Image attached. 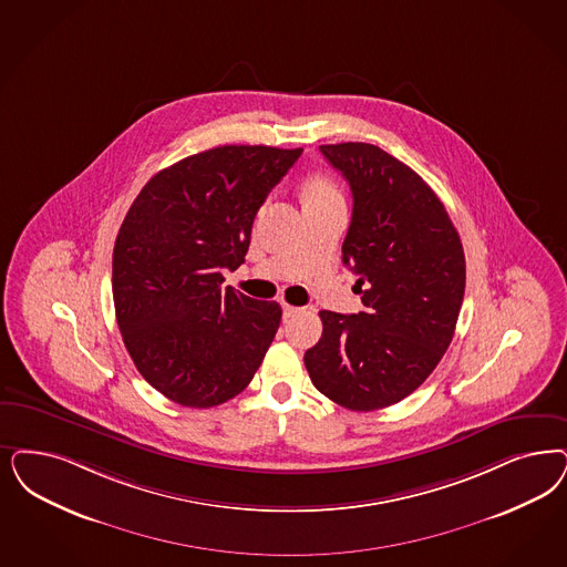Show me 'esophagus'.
Listing matches in <instances>:
<instances>
[{"instance_id": "1", "label": "esophagus", "mask_w": 567, "mask_h": 567, "mask_svg": "<svg viewBox=\"0 0 567 567\" xmlns=\"http://www.w3.org/2000/svg\"><path fill=\"white\" fill-rule=\"evenodd\" d=\"M299 312H301V308H295V306H289V303H282V313H285V318H291V316Z\"/></svg>"}]
</instances>
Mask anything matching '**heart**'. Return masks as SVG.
Segmentation results:
<instances>
[{
    "mask_svg": "<svg viewBox=\"0 0 567 567\" xmlns=\"http://www.w3.org/2000/svg\"><path fill=\"white\" fill-rule=\"evenodd\" d=\"M303 200L306 203H327L341 200L337 184L327 174H312L303 182Z\"/></svg>",
    "mask_w": 567,
    "mask_h": 567,
    "instance_id": "1",
    "label": "heart"
}]
</instances>
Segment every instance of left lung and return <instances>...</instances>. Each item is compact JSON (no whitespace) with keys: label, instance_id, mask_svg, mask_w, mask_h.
Instances as JSON below:
<instances>
[{"label":"left lung","instance_id":"left-lung-1","mask_svg":"<svg viewBox=\"0 0 567 567\" xmlns=\"http://www.w3.org/2000/svg\"><path fill=\"white\" fill-rule=\"evenodd\" d=\"M320 153L348 179L352 224L343 264L364 310H322V337L303 362L316 390L350 411L398 404L449 350L465 295V254L444 203L379 146L324 144Z\"/></svg>","mask_w":567,"mask_h":567}]
</instances>
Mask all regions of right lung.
<instances>
[{
    "mask_svg": "<svg viewBox=\"0 0 567 567\" xmlns=\"http://www.w3.org/2000/svg\"><path fill=\"white\" fill-rule=\"evenodd\" d=\"M303 148L226 144L186 156L140 190L118 228L113 299L140 374L179 406L245 390L282 310L226 287L249 251L257 209Z\"/></svg>",
    "mask_w": 567,
    "mask_h": 567,
    "instance_id": "obj_1",
    "label": "right lung"
}]
</instances>
